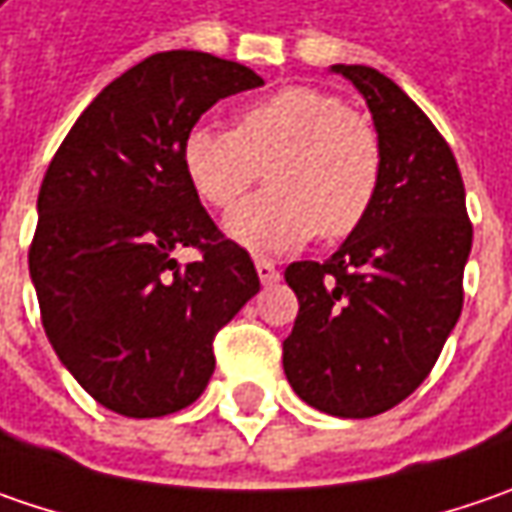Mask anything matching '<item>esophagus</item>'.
I'll return each instance as SVG.
<instances>
[{
  "mask_svg": "<svg viewBox=\"0 0 512 512\" xmlns=\"http://www.w3.org/2000/svg\"><path fill=\"white\" fill-rule=\"evenodd\" d=\"M255 269H257V278H260V283H278L280 280V269L272 263V260H266V257H257L255 260Z\"/></svg>",
  "mask_w": 512,
  "mask_h": 512,
  "instance_id": "esophagus-1",
  "label": "esophagus"
}]
</instances>
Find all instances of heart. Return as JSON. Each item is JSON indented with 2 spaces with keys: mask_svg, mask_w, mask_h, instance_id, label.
<instances>
[{
  "mask_svg": "<svg viewBox=\"0 0 512 512\" xmlns=\"http://www.w3.org/2000/svg\"><path fill=\"white\" fill-rule=\"evenodd\" d=\"M180 163L194 194L220 212L252 189L260 168L269 189L226 220V232L260 255L303 246L318 232L344 240L375 206L384 174L381 137L338 97L289 85L237 111L234 128L191 125Z\"/></svg>",
  "mask_w": 512,
  "mask_h": 512,
  "instance_id": "b5f03b06",
  "label": "heart"
}]
</instances>
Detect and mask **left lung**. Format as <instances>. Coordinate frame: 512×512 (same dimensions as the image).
<instances>
[{
    "instance_id": "left-lung-1",
    "label": "left lung",
    "mask_w": 512,
    "mask_h": 512,
    "mask_svg": "<svg viewBox=\"0 0 512 512\" xmlns=\"http://www.w3.org/2000/svg\"><path fill=\"white\" fill-rule=\"evenodd\" d=\"M332 71L364 94L384 174L372 212L335 255L286 266L300 309L283 372L309 407L369 418L435 367L461 315L473 223L456 157L430 117L375 68Z\"/></svg>"
}]
</instances>
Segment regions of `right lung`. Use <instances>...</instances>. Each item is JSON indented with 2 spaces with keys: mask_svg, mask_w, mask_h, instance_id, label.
<instances>
[{
  "mask_svg": "<svg viewBox=\"0 0 512 512\" xmlns=\"http://www.w3.org/2000/svg\"><path fill=\"white\" fill-rule=\"evenodd\" d=\"M263 85L203 51H163L105 85L45 171L28 252L45 335L102 407L160 418L194 404L214 335L260 289L189 186L180 143L223 97ZM201 249L180 267L170 252Z\"/></svg>",
  "mask_w": 512,
  "mask_h": 512,
  "instance_id": "add662e5",
  "label": "right lung"
}]
</instances>
